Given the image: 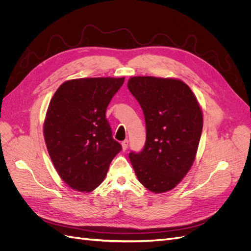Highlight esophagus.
I'll use <instances>...</instances> for the list:
<instances>
[{
  "label": "esophagus",
  "instance_id": "1",
  "mask_svg": "<svg viewBox=\"0 0 251 251\" xmlns=\"http://www.w3.org/2000/svg\"><path fill=\"white\" fill-rule=\"evenodd\" d=\"M128 140H125V141H123L122 142V149H123V151H126L127 150V148H128Z\"/></svg>",
  "mask_w": 251,
  "mask_h": 251
}]
</instances>
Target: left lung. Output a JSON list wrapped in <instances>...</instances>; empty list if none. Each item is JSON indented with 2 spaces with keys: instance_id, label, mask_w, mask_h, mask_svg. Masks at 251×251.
<instances>
[{
  "instance_id": "8db88e82",
  "label": "left lung",
  "mask_w": 251,
  "mask_h": 251,
  "mask_svg": "<svg viewBox=\"0 0 251 251\" xmlns=\"http://www.w3.org/2000/svg\"><path fill=\"white\" fill-rule=\"evenodd\" d=\"M127 87L142 106L147 140L129 154L136 177L154 193L174 189L191 169L202 130V111L191 89L177 78L133 76Z\"/></svg>"
}]
</instances>
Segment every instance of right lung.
I'll use <instances>...</instances> for the list:
<instances>
[{"label":"right lung","instance_id":"add662e5","mask_svg":"<svg viewBox=\"0 0 251 251\" xmlns=\"http://www.w3.org/2000/svg\"><path fill=\"white\" fill-rule=\"evenodd\" d=\"M124 79H70L62 83L50 102L44 141L55 171L74 190L97 188L111 160L122 150L113 138L105 111Z\"/></svg>","mask_w":251,"mask_h":251}]
</instances>
